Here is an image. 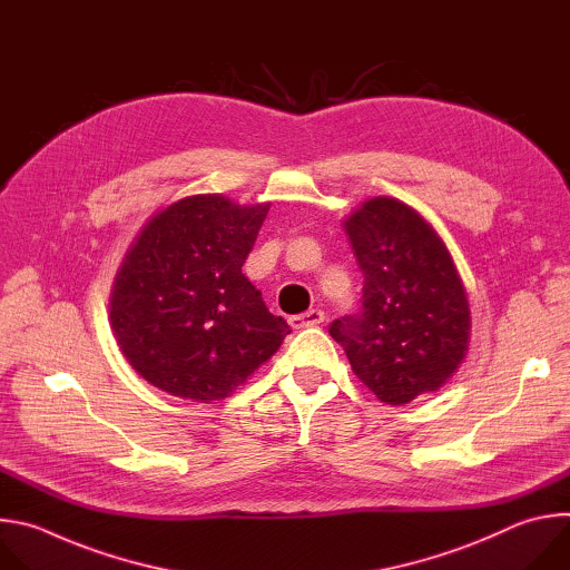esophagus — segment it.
I'll return each instance as SVG.
<instances>
[{"label": "esophagus", "mask_w": 570, "mask_h": 570, "mask_svg": "<svg viewBox=\"0 0 570 570\" xmlns=\"http://www.w3.org/2000/svg\"><path fill=\"white\" fill-rule=\"evenodd\" d=\"M323 318H325V314H323L321 309H307V312H303V314L292 316V318H289V325H292L294 330H301V327H314V325L323 323Z\"/></svg>", "instance_id": "esophagus-1"}]
</instances>
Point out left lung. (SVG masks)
<instances>
[{
	"label": "left lung",
	"mask_w": 570,
	"mask_h": 570,
	"mask_svg": "<svg viewBox=\"0 0 570 570\" xmlns=\"http://www.w3.org/2000/svg\"><path fill=\"white\" fill-rule=\"evenodd\" d=\"M344 229L364 274L362 312L330 323L353 373L384 404H409L459 371L470 346V303L433 226L395 197L357 206Z\"/></svg>",
	"instance_id": "1"
}]
</instances>
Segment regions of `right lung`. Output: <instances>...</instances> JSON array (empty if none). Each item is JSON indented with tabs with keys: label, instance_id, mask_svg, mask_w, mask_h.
<instances>
[{
	"label": "right lung",
	"instance_id": "right-lung-1",
	"mask_svg": "<svg viewBox=\"0 0 570 570\" xmlns=\"http://www.w3.org/2000/svg\"><path fill=\"white\" fill-rule=\"evenodd\" d=\"M269 206L206 193L144 224L114 278L109 323L146 382L208 404L229 397L281 348L289 325L243 274Z\"/></svg>",
	"mask_w": 570,
	"mask_h": 570
}]
</instances>
